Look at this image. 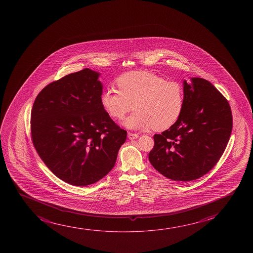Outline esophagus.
Here are the masks:
<instances>
[{
	"mask_svg": "<svg viewBox=\"0 0 253 253\" xmlns=\"http://www.w3.org/2000/svg\"><path fill=\"white\" fill-rule=\"evenodd\" d=\"M128 139H130V140H134V139L138 138L139 135L138 134H134V133H128Z\"/></svg>",
	"mask_w": 253,
	"mask_h": 253,
	"instance_id": "obj_1",
	"label": "esophagus"
}]
</instances>
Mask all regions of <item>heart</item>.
Here are the masks:
<instances>
[{"label": "heart", "instance_id": "1", "mask_svg": "<svg viewBox=\"0 0 253 253\" xmlns=\"http://www.w3.org/2000/svg\"><path fill=\"white\" fill-rule=\"evenodd\" d=\"M118 90L107 89L101 94V104L108 114L125 119L131 129L152 128L163 131L173 126L183 109V89L176 81H168L156 73L144 71L125 73L117 80Z\"/></svg>", "mask_w": 253, "mask_h": 253}]
</instances>
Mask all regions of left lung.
<instances>
[{
  "label": "left lung",
  "instance_id": "left-lung-1",
  "mask_svg": "<svg viewBox=\"0 0 253 253\" xmlns=\"http://www.w3.org/2000/svg\"><path fill=\"white\" fill-rule=\"evenodd\" d=\"M184 104L176 123L154 135L152 166L173 180L190 181L205 175L220 159L232 129L228 101L208 80L183 81Z\"/></svg>",
  "mask_w": 253,
  "mask_h": 253
}]
</instances>
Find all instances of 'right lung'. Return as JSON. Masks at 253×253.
Wrapping results in <instances>:
<instances>
[{
	"label": "right lung",
	"mask_w": 253,
	"mask_h": 253,
	"mask_svg": "<svg viewBox=\"0 0 253 253\" xmlns=\"http://www.w3.org/2000/svg\"><path fill=\"white\" fill-rule=\"evenodd\" d=\"M99 75L85 68L63 77L42 89L32 109L39 156L56 176L78 187L105 176L127 137L101 104Z\"/></svg>",
	"instance_id": "add662e5"
}]
</instances>
